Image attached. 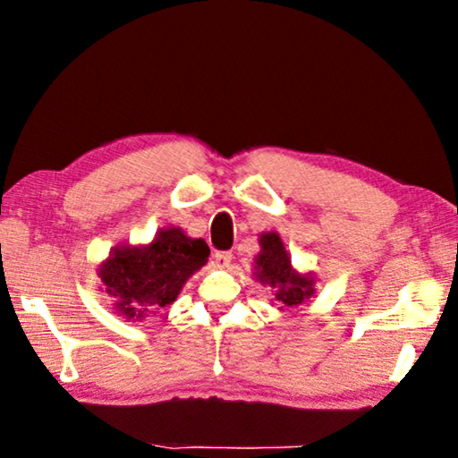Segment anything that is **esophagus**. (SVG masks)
Returning a JSON list of instances; mask_svg holds the SVG:
<instances>
[{
  "mask_svg": "<svg viewBox=\"0 0 458 458\" xmlns=\"http://www.w3.org/2000/svg\"><path fill=\"white\" fill-rule=\"evenodd\" d=\"M232 262V252L228 250H218L214 254V265L220 267V268H226Z\"/></svg>",
  "mask_w": 458,
  "mask_h": 458,
  "instance_id": "1",
  "label": "esophagus"
}]
</instances>
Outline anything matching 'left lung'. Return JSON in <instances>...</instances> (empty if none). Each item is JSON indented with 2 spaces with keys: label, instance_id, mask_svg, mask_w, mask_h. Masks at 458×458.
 <instances>
[{
  "label": "left lung",
  "instance_id": "obj_1",
  "mask_svg": "<svg viewBox=\"0 0 458 458\" xmlns=\"http://www.w3.org/2000/svg\"><path fill=\"white\" fill-rule=\"evenodd\" d=\"M259 242L260 252L254 259L257 281L273 286L281 311L305 305L315 294V278L311 275H301L291 267L289 254L276 232H262Z\"/></svg>",
  "mask_w": 458,
  "mask_h": 458
}]
</instances>
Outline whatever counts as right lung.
<instances>
[{
  "label": "right lung",
  "instance_id": "1",
  "mask_svg": "<svg viewBox=\"0 0 458 458\" xmlns=\"http://www.w3.org/2000/svg\"><path fill=\"white\" fill-rule=\"evenodd\" d=\"M210 257L201 238H190L182 228H164L145 246H117L100 265L105 291L114 297V311L127 319H143L172 305L188 278Z\"/></svg>",
  "mask_w": 458,
  "mask_h": 458
}]
</instances>
